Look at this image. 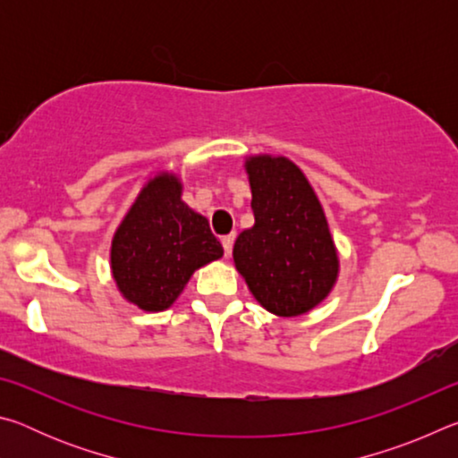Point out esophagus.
Wrapping results in <instances>:
<instances>
[{"mask_svg":"<svg viewBox=\"0 0 458 458\" xmlns=\"http://www.w3.org/2000/svg\"><path fill=\"white\" fill-rule=\"evenodd\" d=\"M234 234H228V236H222V246H224V254H226V257H230V252H232V246H234Z\"/></svg>","mask_w":458,"mask_h":458,"instance_id":"esophagus-1","label":"esophagus"}]
</instances>
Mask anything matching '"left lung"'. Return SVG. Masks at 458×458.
Wrapping results in <instances>:
<instances>
[{
    "instance_id": "left-lung-1",
    "label": "left lung",
    "mask_w": 458,
    "mask_h": 458,
    "mask_svg": "<svg viewBox=\"0 0 458 458\" xmlns=\"http://www.w3.org/2000/svg\"><path fill=\"white\" fill-rule=\"evenodd\" d=\"M254 226L240 232L234 262L259 303L283 317L307 313L337 278V254L319 199L284 157L246 161Z\"/></svg>"
}]
</instances>
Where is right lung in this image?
Instances as JSON below:
<instances>
[{
    "label": "right lung",
    "mask_w": 458,
    "mask_h": 458,
    "mask_svg": "<svg viewBox=\"0 0 458 458\" xmlns=\"http://www.w3.org/2000/svg\"><path fill=\"white\" fill-rule=\"evenodd\" d=\"M224 254L204 216L182 201L174 175H159L139 193L113 240V275L143 311H164L193 270Z\"/></svg>",
    "instance_id": "1"
}]
</instances>
